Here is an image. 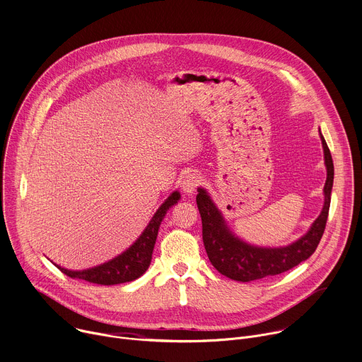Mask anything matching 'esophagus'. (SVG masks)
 <instances>
[{
	"mask_svg": "<svg viewBox=\"0 0 362 362\" xmlns=\"http://www.w3.org/2000/svg\"><path fill=\"white\" fill-rule=\"evenodd\" d=\"M199 182H200V180H199V176H197L196 173H189V175H186V176L183 177V180H182V185H180L182 192H183L185 194H187V196H192V194L194 193V190H196Z\"/></svg>",
	"mask_w": 362,
	"mask_h": 362,
	"instance_id": "34e87169",
	"label": "esophagus"
}]
</instances>
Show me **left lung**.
I'll return each mask as SVG.
<instances>
[{"label": "left lung", "mask_w": 362, "mask_h": 362, "mask_svg": "<svg viewBox=\"0 0 362 362\" xmlns=\"http://www.w3.org/2000/svg\"><path fill=\"white\" fill-rule=\"evenodd\" d=\"M324 148L327 180L324 186V206L320 216L309 226L305 235L285 246H257L239 238L228 225L209 192L197 187V208L202 218V235L211 264L225 276L250 282L267 276L279 275L306 261L311 256L325 230L334 185V163L331 151L320 130Z\"/></svg>", "instance_id": "1"}]
</instances>
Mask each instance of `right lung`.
<instances>
[{
	"label": "right lung",
	"instance_id": "1",
	"mask_svg": "<svg viewBox=\"0 0 362 362\" xmlns=\"http://www.w3.org/2000/svg\"><path fill=\"white\" fill-rule=\"evenodd\" d=\"M179 200V190L172 192L170 196L160 204L156 214L153 215L141 235L133 242V245H130L124 252L113 257V259L83 271H71L60 265H54L70 278L84 279L87 282L98 285H117L140 278L150 265L153 247L154 243H156L160 223L165 219L168 211Z\"/></svg>",
	"mask_w": 362,
	"mask_h": 362
}]
</instances>
